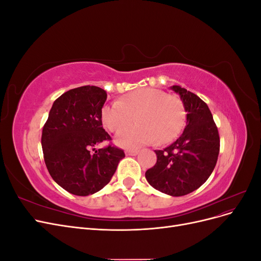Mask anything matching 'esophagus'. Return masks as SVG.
Returning <instances> with one entry per match:
<instances>
[{
  "label": "esophagus",
  "instance_id": "esophagus-1",
  "mask_svg": "<svg viewBox=\"0 0 261 261\" xmlns=\"http://www.w3.org/2000/svg\"><path fill=\"white\" fill-rule=\"evenodd\" d=\"M138 150H126V155H136L138 154Z\"/></svg>",
  "mask_w": 261,
  "mask_h": 261
}]
</instances>
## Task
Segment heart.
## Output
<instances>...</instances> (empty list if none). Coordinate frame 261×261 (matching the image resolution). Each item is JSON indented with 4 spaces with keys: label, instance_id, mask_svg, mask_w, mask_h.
Masks as SVG:
<instances>
[{
    "label": "heart",
    "instance_id": "obj_1",
    "mask_svg": "<svg viewBox=\"0 0 261 261\" xmlns=\"http://www.w3.org/2000/svg\"><path fill=\"white\" fill-rule=\"evenodd\" d=\"M139 124L122 130L115 144L135 149L144 145L167 144L175 139L185 122L183 102L176 96L154 88H140L122 97L118 102L103 107L101 120L106 127L117 133L133 121Z\"/></svg>",
    "mask_w": 261,
    "mask_h": 261
}]
</instances>
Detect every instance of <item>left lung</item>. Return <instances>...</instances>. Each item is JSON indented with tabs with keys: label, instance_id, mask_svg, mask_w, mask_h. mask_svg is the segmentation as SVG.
<instances>
[{
	"label": "left lung",
	"instance_id": "8db88e82",
	"mask_svg": "<svg viewBox=\"0 0 261 261\" xmlns=\"http://www.w3.org/2000/svg\"><path fill=\"white\" fill-rule=\"evenodd\" d=\"M184 105L186 126L174 143L154 150L156 163L147 170L148 183L170 196H184L199 188L215 169L220 151L217 125L207 103L180 86H172Z\"/></svg>",
	"mask_w": 261,
	"mask_h": 261
}]
</instances>
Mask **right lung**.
<instances>
[{
	"label": "right lung",
	"mask_w": 261,
	"mask_h": 261,
	"mask_svg": "<svg viewBox=\"0 0 261 261\" xmlns=\"http://www.w3.org/2000/svg\"><path fill=\"white\" fill-rule=\"evenodd\" d=\"M106 100V90L96 86L70 89L54 101L43 126L41 145L46 169L73 195L99 192L111 180L125 156L122 149L111 145L90 152L96 145L111 140L102 127Z\"/></svg>",
	"instance_id": "right-lung-1"
}]
</instances>
